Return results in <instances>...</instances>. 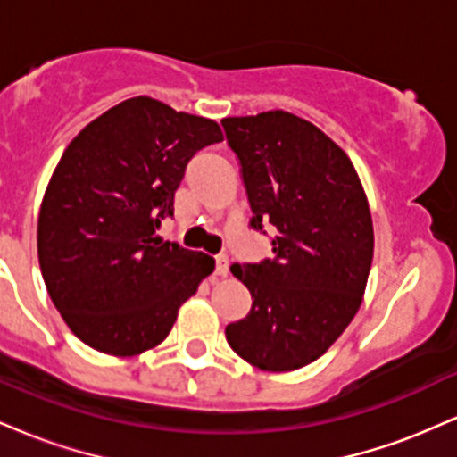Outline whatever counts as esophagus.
<instances>
[{
	"instance_id": "obj_1",
	"label": "esophagus",
	"mask_w": 457,
	"mask_h": 457,
	"mask_svg": "<svg viewBox=\"0 0 457 457\" xmlns=\"http://www.w3.org/2000/svg\"><path fill=\"white\" fill-rule=\"evenodd\" d=\"M228 272H229L228 255H217V275L219 277H228Z\"/></svg>"
}]
</instances>
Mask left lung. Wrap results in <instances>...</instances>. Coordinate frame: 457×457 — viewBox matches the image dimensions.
<instances>
[{"label":"left lung","mask_w":457,"mask_h":457,"mask_svg":"<svg viewBox=\"0 0 457 457\" xmlns=\"http://www.w3.org/2000/svg\"><path fill=\"white\" fill-rule=\"evenodd\" d=\"M272 258L234 264L253 305L225 327L232 350L266 371L313 363L353 322L374 258V228L354 165L318 127L287 112L221 120Z\"/></svg>","instance_id":"obj_1"}]
</instances>
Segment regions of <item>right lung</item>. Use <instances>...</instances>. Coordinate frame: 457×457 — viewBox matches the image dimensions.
<instances>
[{
    "label": "right lung",
    "instance_id": "right-lung-1",
    "mask_svg": "<svg viewBox=\"0 0 457 457\" xmlns=\"http://www.w3.org/2000/svg\"><path fill=\"white\" fill-rule=\"evenodd\" d=\"M217 122L129 98L87 124L57 162L38 217V262L68 328L98 353L133 356L170 335L214 270L206 253L156 236Z\"/></svg>",
    "mask_w": 457,
    "mask_h": 457
}]
</instances>
